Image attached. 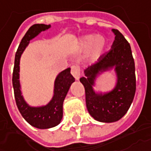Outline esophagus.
Segmentation results:
<instances>
[{
    "mask_svg": "<svg viewBox=\"0 0 151 151\" xmlns=\"http://www.w3.org/2000/svg\"><path fill=\"white\" fill-rule=\"evenodd\" d=\"M71 73L72 75L74 77V78L76 80L79 79L80 76V68L78 66H75V65H73L71 67Z\"/></svg>",
    "mask_w": 151,
    "mask_h": 151,
    "instance_id": "obj_1",
    "label": "esophagus"
}]
</instances>
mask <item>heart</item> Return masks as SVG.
I'll return each mask as SVG.
<instances>
[{
    "label": "heart",
    "mask_w": 151,
    "mask_h": 151,
    "mask_svg": "<svg viewBox=\"0 0 151 151\" xmlns=\"http://www.w3.org/2000/svg\"><path fill=\"white\" fill-rule=\"evenodd\" d=\"M106 48V41L102 36L96 35H87L82 37L78 43L79 51H88V59L96 61L104 54Z\"/></svg>",
    "instance_id": "obj_1"
}]
</instances>
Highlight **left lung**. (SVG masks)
I'll use <instances>...</instances> for the list:
<instances>
[{
  "label": "left lung",
  "mask_w": 151,
  "mask_h": 151,
  "mask_svg": "<svg viewBox=\"0 0 151 151\" xmlns=\"http://www.w3.org/2000/svg\"><path fill=\"white\" fill-rule=\"evenodd\" d=\"M111 31L115 35L111 50L86 68L85 77L80 78L85 88L89 114L97 122L106 123L115 122L123 117L136 93L135 62L130 44L119 30L112 29ZM112 69L116 75L114 88L103 93L96 91L94 88L97 78Z\"/></svg>",
  "instance_id": "obj_1"
}]
</instances>
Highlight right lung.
Instances as JSON below:
<instances>
[{"label": "right lung", "mask_w": 151, "mask_h": 151, "mask_svg": "<svg viewBox=\"0 0 151 151\" xmlns=\"http://www.w3.org/2000/svg\"><path fill=\"white\" fill-rule=\"evenodd\" d=\"M51 27L50 24H36L32 25L21 40L15 57L12 83L15 93L16 105L20 114L27 122L38 129H49L58 126L63 118V105L72 83L75 81L72 76L70 68H68L58 73L54 80V94L47 104L41 106H30L24 100L21 92L19 81V61L29 42L42 31Z\"/></svg>", "instance_id": "right-lung-1"}]
</instances>
